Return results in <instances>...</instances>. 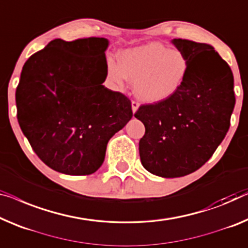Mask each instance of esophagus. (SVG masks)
I'll list each match as a JSON object with an SVG mask.
<instances>
[{
    "mask_svg": "<svg viewBox=\"0 0 248 248\" xmlns=\"http://www.w3.org/2000/svg\"><path fill=\"white\" fill-rule=\"evenodd\" d=\"M131 108H132V112H136L137 110H138V108H139V102L138 101H136V100H132V102H131Z\"/></svg>",
    "mask_w": 248,
    "mask_h": 248,
    "instance_id": "34e87169",
    "label": "esophagus"
}]
</instances>
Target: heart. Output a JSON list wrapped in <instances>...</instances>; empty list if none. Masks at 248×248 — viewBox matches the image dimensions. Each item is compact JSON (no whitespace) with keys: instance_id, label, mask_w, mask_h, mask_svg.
<instances>
[{"instance_id":"1","label":"heart","mask_w":248,"mask_h":248,"mask_svg":"<svg viewBox=\"0 0 248 248\" xmlns=\"http://www.w3.org/2000/svg\"><path fill=\"white\" fill-rule=\"evenodd\" d=\"M120 63L113 59L107 62L108 77L117 84L125 80L135 82V92L148 102L167 100L184 83L188 73V59L182 51L160 43L125 50Z\"/></svg>"}]
</instances>
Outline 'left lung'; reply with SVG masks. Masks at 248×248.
<instances>
[{"label": "left lung", "instance_id": "8db88e82", "mask_svg": "<svg viewBox=\"0 0 248 248\" xmlns=\"http://www.w3.org/2000/svg\"><path fill=\"white\" fill-rule=\"evenodd\" d=\"M172 43L188 59V73L167 100L141 105L135 117L145 124L140 160L165 178L183 177L213 156L231 125L235 107L234 77L214 47L185 39Z\"/></svg>", "mask_w": 248, "mask_h": 248}]
</instances>
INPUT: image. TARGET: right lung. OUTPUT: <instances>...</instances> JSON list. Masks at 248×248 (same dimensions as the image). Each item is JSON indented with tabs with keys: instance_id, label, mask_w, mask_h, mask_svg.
Instances as JSON below:
<instances>
[{
	"instance_id": "obj_1",
	"label": "right lung",
	"mask_w": 248,
	"mask_h": 248,
	"mask_svg": "<svg viewBox=\"0 0 248 248\" xmlns=\"http://www.w3.org/2000/svg\"><path fill=\"white\" fill-rule=\"evenodd\" d=\"M108 44L105 38L55 39L22 69L16 92L18 124L55 171H97L110 138L131 119L129 98L102 86Z\"/></svg>"
}]
</instances>
